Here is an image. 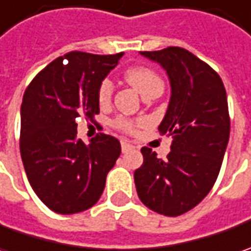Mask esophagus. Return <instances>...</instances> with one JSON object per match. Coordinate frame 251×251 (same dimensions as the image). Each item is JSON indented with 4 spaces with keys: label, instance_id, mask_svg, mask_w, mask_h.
<instances>
[{
    "label": "esophagus",
    "instance_id": "34e87169",
    "mask_svg": "<svg viewBox=\"0 0 251 251\" xmlns=\"http://www.w3.org/2000/svg\"><path fill=\"white\" fill-rule=\"evenodd\" d=\"M132 148H134V145L130 144L128 141H121V151H123V152H128V151H131Z\"/></svg>",
    "mask_w": 251,
    "mask_h": 251
}]
</instances>
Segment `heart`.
Listing matches in <instances>:
<instances>
[{"label":"heart","instance_id":"b5f03b06","mask_svg":"<svg viewBox=\"0 0 251 251\" xmlns=\"http://www.w3.org/2000/svg\"><path fill=\"white\" fill-rule=\"evenodd\" d=\"M126 79L131 83L137 91L140 92L142 98L148 96L151 93L158 91H163V81L158 74L145 67H134L126 71ZM113 93V82L110 79H103L98 89V99L100 104H106L110 100ZM116 127L126 132H132L137 127V123L128 120V119H117Z\"/></svg>","mask_w":251,"mask_h":251}]
</instances>
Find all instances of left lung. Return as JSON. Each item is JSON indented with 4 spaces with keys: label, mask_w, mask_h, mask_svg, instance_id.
Here are the masks:
<instances>
[{
    "label": "left lung",
    "mask_w": 251,
    "mask_h": 251,
    "mask_svg": "<svg viewBox=\"0 0 251 251\" xmlns=\"http://www.w3.org/2000/svg\"><path fill=\"white\" fill-rule=\"evenodd\" d=\"M141 54L168 74L172 95L158 128L173 142L166 159L144 147L134 181L144 205L178 217L200 204L217 181L230 131L226 91L221 76L186 49Z\"/></svg>",
    "instance_id": "left-lung-1"
}]
</instances>
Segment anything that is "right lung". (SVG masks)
Segmentation results:
<instances>
[{
  "label": "right lung",
  "mask_w": 251,
  "mask_h": 251,
  "mask_svg": "<svg viewBox=\"0 0 251 251\" xmlns=\"http://www.w3.org/2000/svg\"><path fill=\"white\" fill-rule=\"evenodd\" d=\"M123 53L71 51L43 68L29 83L21 106V156L36 196L57 214L93 207L106 176L120 156L117 138H76V119L99 114L98 89ZM67 59L68 64H64Z\"/></svg>",
  "instance_id": "1"
}]
</instances>
